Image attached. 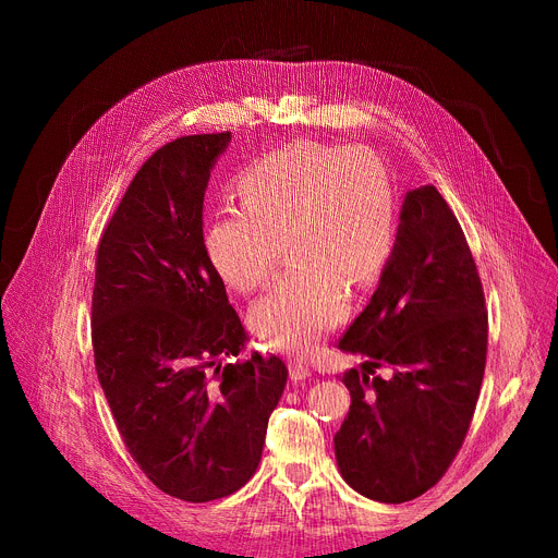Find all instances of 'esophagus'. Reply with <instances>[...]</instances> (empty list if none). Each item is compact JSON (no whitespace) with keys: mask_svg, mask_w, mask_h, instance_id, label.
Returning <instances> with one entry per match:
<instances>
[{"mask_svg":"<svg viewBox=\"0 0 558 558\" xmlns=\"http://www.w3.org/2000/svg\"><path fill=\"white\" fill-rule=\"evenodd\" d=\"M289 375H291V379H307L312 375V368L303 360H291L289 362Z\"/></svg>","mask_w":558,"mask_h":558,"instance_id":"1","label":"esophagus"}]
</instances>
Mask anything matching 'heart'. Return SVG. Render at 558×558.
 I'll use <instances>...</instances> for the list:
<instances>
[{
	"label": "heart",
	"instance_id": "1",
	"mask_svg": "<svg viewBox=\"0 0 558 558\" xmlns=\"http://www.w3.org/2000/svg\"><path fill=\"white\" fill-rule=\"evenodd\" d=\"M242 210L205 230L221 280L248 294L269 280L278 242L301 267L251 310V328L278 350L305 353L348 312V282L371 284L393 251L398 196L389 167L353 146L287 144L238 179Z\"/></svg>",
	"mask_w": 558,
	"mask_h": 558
}]
</instances>
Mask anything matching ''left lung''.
<instances>
[{
  "label": "left lung",
  "instance_id": "8db88e82",
  "mask_svg": "<svg viewBox=\"0 0 558 558\" xmlns=\"http://www.w3.org/2000/svg\"><path fill=\"white\" fill-rule=\"evenodd\" d=\"M486 343L484 291L457 217L434 185L407 192L375 294L339 341L364 360L343 373L350 412L335 434L350 488L400 505L446 475L475 414Z\"/></svg>",
  "mask_w": 558,
  "mask_h": 558
}]
</instances>
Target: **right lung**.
<instances>
[{"mask_svg": "<svg viewBox=\"0 0 558 558\" xmlns=\"http://www.w3.org/2000/svg\"><path fill=\"white\" fill-rule=\"evenodd\" d=\"M230 133L165 144L106 226L93 350L124 446L162 493L210 502L262 459L284 385L280 357H240L248 335L205 253L203 196Z\"/></svg>", "mask_w": 558, "mask_h": 558, "instance_id": "add662e5", "label": "right lung"}]
</instances>
